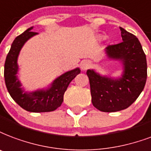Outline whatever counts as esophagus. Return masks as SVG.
I'll return each instance as SVG.
<instances>
[{
    "instance_id": "1",
    "label": "esophagus",
    "mask_w": 151,
    "mask_h": 151,
    "mask_svg": "<svg viewBox=\"0 0 151 151\" xmlns=\"http://www.w3.org/2000/svg\"><path fill=\"white\" fill-rule=\"evenodd\" d=\"M88 66H89V62L88 61L84 60L81 63V69L82 70H86L88 68Z\"/></svg>"
}]
</instances>
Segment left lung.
<instances>
[{
	"label": "left lung",
	"mask_w": 151,
	"mask_h": 151,
	"mask_svg": "<svg viewBox=\"0 0 151 151\" xmlns=\"http://www.w3.org/2000/svg\"><path fill=\"white\" fill-rule=\"evenodd\" d=\"M123 42L104 48L107 59L121 65L122 74L115 78L88 69L92 103L104 112L121 111L134 103L144 88L147 77V58L139 40L119 27Z\"/></svg>",
	"instance_id": "1"
}]
</instances>
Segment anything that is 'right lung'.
I'll use <instances>...</instances> for the list:
<instances>
[{"instance_id":"obj_1","label":"right lung","mask_w":151,"mask_h":151,"mask_svg":"<svg viewBox=\"0 0 151 151\" xmlns=\"http://www.w3.org/2000/svg\"><path fill=\"white\" fill-rule=\"evenodd\" d=\"M29 27L12 43L4 63V81L10 96L19 106L31 112H47L55 111L63 101V96L71 81L79 74L80 68H75L56 78L46 88L34 91H26L18 78L19 73L18 57L25 42L35 35Z\"/></svg>"}]
</instances>
